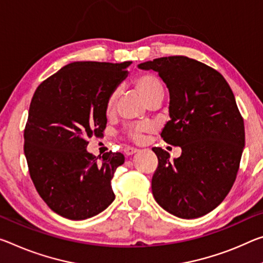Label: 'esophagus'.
<instances>
[{
  "instance_id": "obj_1",
  "label": "esophagus",
  "mask_w": 263,
  "mask_h": 263,
  "mask_svg": "<svg viewBox=\"0 0 263 263\" xmlns=\"http://www.w3.org/2000/svg\"><path fill=\"white\" fill-rule=\"evenodd\" d=\"M124 152H125V154H126V156H132V154H135L136 152H138V149L135 148V147L127 146V147H125Z\"/></svg>"
}]
</instances>
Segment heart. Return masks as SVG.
<instances>
[{
  "mask_svg": "<svg viewBox=\"0 0 263 263\" xmlns=\"http://www.w3.org/2000/svg\"><path fill=\"white\" fill-rule=\"evenodd\" d=\"M132 84L136 90L140 93L147 103L156 98L164 97V86H162L159 78L149 72H141L132 79ZM119 97V90L116 89L109 95L105 103V112L106 115H112L116 110L117 102ZM153 131V126L149 124H138L127 128V135L130 136L132 140L137 143H141L144 140L145 133Z\"/></svg>",
  "mask_w": 263,
  "mask_h": 263,
  "instance_id": "obj_1",
  "label": "heart"
}]
</instances>
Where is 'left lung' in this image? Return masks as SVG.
Here are the masks:
<instances>
[{
  "label": "left lung",
  "instance_id": "obj_1",
  "mask_svg": "<svg viewBox=\"0 0 263 263\" xmlns=\"http://www.w3.org/2000/svg\"><path fill=\"white\" fill-rule=\"evenodd\" d=\"M153 70L170 91V117L161 137L181 147V156L153 147L156 201L168 213L195 219L218 207L234 184L245 147L243 119L234 93L220 72L186 56L140 63Z\"/></svg>",
  "mask_w": 263,
  "mask_h": 263
}]
</instances>
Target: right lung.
I'll return each mask as SVG.
<instances>
[{"label": "right lung", "mask_w": 263, "mask_h": 263, "mask_svg": "<svg viewBox=\"0 0 263 263\" xmlns=\"http://www.w3.org/2000/svg\"><path fill=\"white\" fill-rule=\"evenodd\" d=\"M131 62H73L42 82L29 107L24 154L45 203L63 218L84 220L111 205V180L122 153L99 158L87 139L106 127L105 103L127 76Z\"/></svg>", "instance_id": "right-lung-1"}]
</instances>
